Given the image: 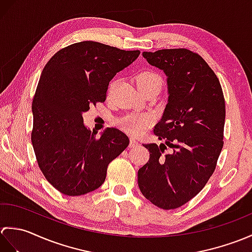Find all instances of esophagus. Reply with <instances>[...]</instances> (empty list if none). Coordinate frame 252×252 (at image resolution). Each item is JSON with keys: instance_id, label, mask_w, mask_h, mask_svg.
<instances>
[{"instance_id": "esophagus-1", "label": "esophagus", "mask_w": 252, "mask_h": 252, "mask_svg": "<svg viewBox=\"0 0 252 252\" xmlns=\"http://www.w3.org/2000/svg\"><path fill=\"white\" fill-rule=\"evenodd\" d=\"M130 148H134V147H136V146H138V142L137 141H135V140H133V138H131L130 140Z\"/></svg>"}]
</instances>
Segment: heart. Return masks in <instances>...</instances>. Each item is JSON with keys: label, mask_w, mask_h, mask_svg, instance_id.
Segmentation results:
<instances>
[{"label": "heart", "mask_w": 252, "mask_h": 252, "mask_svg": "<svg viewBox=\"0 0 252 252\" xmlns=\"http://www.w3.org/2000/svg\"><path fill=\"white\" fill-rule=\"evenodd\" d=\"M137 87L142 93L152 89H161L162 80L156 72L153 71H142L138 73L136 78ZM154 122V118L146 114H130L120 118L118 120L119 126L123 131L129 133L131 135L137 136L142 134L147 127L151 126Z\"/></svg>", "instance_id": "heart-1"}]
</instances>
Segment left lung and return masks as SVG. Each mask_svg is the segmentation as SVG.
<instances>
[{
    "label": "left lung",
    "instance_id": "8db88e82",
    "mask_svg": "<svg viewBox=\"0 0 252 252\" xmlns=\"http://www.w3.org/2000/svg\"><path fill=\"white\" fill-rule=\"evenodd\" d=\"M167 76L168 104L154 129L164 144H145L149 160L138 170L144 197L164 210L189 202L215 172L223 147L225 100L205 60L186 49L144 52ZM168 146L171 153L165 155Z\"/></svg>",
    "mask_w": 252,
    "mask_h": 252
}]
</instances>
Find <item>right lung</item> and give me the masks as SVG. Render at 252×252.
Masks as SVG:
<instances>
[{"mask_svg": "<svg viewBox=\"0 0 252 252\" xmlns=\"http://www.w3.org/2000/svg\"><path fill=\"white\" fill-rule=\"evenodd\" d=\"M140 51L83 41L58 51L42 70L33 100L31 142L45 179L63 195L97 189L129 137L107 127L100 137L83 125L90 106L104 103L109 82Z\"/></svg>", "mask_w": 252, "mask_h": 252, "instance_id": "add662e5", "label": "right lung"}]
</instances>
